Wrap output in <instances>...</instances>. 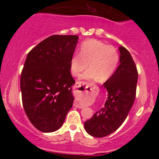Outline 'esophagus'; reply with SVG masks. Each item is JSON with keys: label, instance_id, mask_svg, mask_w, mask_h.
<instances>
[{"label": "esophagus", "instance_id": "34e87169", "mask_svg": "<svg viewBox=\"0 0 159 159\" xmlns=\"http://www.w3.org/2000/svg\"><path fill=\"white\" fill-rule=\"evenodd\" d=\"M75 87L76 88H79V87H81V82H76L75 86ZM81 88H82V87H81ZM81 88H79V89H81ZM83 90L84 91H87V87H84ZM73 105H74V107H78V108H82V107H83V106H81V105H78V104L76 102H75L74 104H73Z\"/></svg>", "mask_w": 159, "mask_h": 159}]
</instances>
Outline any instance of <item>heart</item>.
Wrapping results in <instances>:
<instances>
[{
    "instance_id": "obj_1",
    "label": "heart",
    "mask_w": 159,
    "mask_h": 159,
    "mask_svg": "<svg viewBox=\"0 0 159 159\" xmlns=\"http://www.w3.org/2000/svg\"><path fill=\"white\" fill-rule=\"evenodd\" d=\"M119 61V53L115 47L99 40L89 39L81 45L80 54L72 57L70 68L73 75L79 76L88 64L90 69L82 75V79L102 82L114 74Z\"/></svg>"
}]
</instances>
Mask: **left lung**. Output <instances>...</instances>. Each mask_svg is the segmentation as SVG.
<instances>
[{"instance_id":"obj_1","label":"left lung","mask_w":159,"mask_h":159,"mask_svg":"<svg viewBox=\"0 0 159 159\" xmlns=\"http://www.w3.org/2000/svg\"><path fill=\"white\" fill-rule=\"evenodd\" d=\"M120 64L103 86L107 90L105 107L84 123L86 132L102 138L119 129L127 117L135 99L138 73L130 53L121 46Z\"/></svg>"}]
</instances>
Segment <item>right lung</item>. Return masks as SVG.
<instances>
[{"label": "right lung", "instance_id": "add662e5", "mask_svg": "<svg viewBox=\"0 0 159 159\" xmlns=\"http://www.w3.org/2000/svg\"><path fill=\"white\" fill-rule=\"evenodd\" d=\"M76 35H53L27 54L20 87L24 109L34 127L53 132L62 126L73 104L75 83L70 63L77 45Z\"/></svg>", "mask_w": 159, "mask_h": 159}]
</instances>
